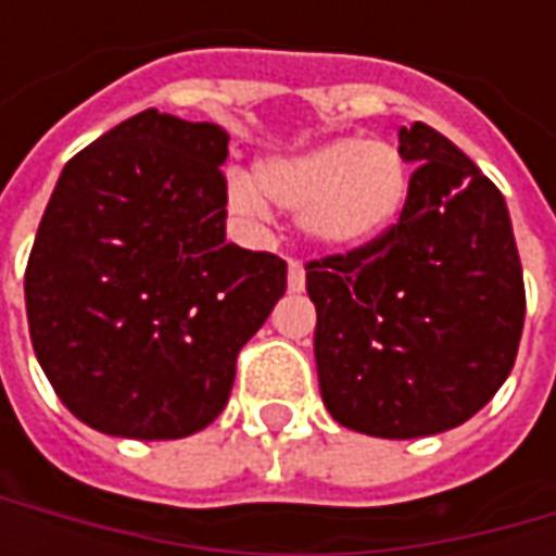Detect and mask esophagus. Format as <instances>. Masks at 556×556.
<instances>
[{
  "label": "esophagus",
  "mask_w": 556,
  "mask_h": 556,
  "mask_svg": "<svg viewBox=\"0 0 556 556\" xmlns=\"http://www.w3.org/2000/svg\"><path fill=\"white\" fill-rule=\"evenodd\" d=\"M288 290L290 293L306 290V268H303V263H296V260L288 263Z\"/></svg>",
  "instance_id": "1"
}]
</instances>
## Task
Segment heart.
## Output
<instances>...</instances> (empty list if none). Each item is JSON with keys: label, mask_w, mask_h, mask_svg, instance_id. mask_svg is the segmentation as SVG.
<instances>
[{"label": "heart", "mask_w": 556, "mask_h": 556, "mask_svg": "<svg viewBox=\"0 0 556 556\" xmlns=\"http://www.w3.org/2000/svg\"><path fill=\"white\" fill-rule=\"evenodd\" d=\"M253 186L228 179V210L263 219L266 201L296 213L303 238L325 250H358L380 241L412 194V166L387 139L340 136L256 163Z\"/></svg>", "instance_id": "b5f03b06"}]
</instances>
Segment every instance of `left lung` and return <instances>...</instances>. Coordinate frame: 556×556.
Segmentation results:
<instances>
[{
    "instance_id": "8db88e82",
    "label": "left lung",
    "mask_w": 556,
    "mask_h": 556,
    "mask_svg": "<svg viewBox=\"0 0 556 556\" xmlns=\"http://www.w3.org/2000/svg\"><path fill=\"white\" fill-rule=\"evenodd\" d=\"M415 166L399 223L306 266L315 365L337 424L380 439L445 433L514 368L523 268L502 191L427 123L399 129Z\"/></svg>"
}]
</instances>
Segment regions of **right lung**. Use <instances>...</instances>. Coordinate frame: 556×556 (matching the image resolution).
<instances>
[{
    "label": "right lung",
    "mask_w": 556,
    "mask_h": 556,
    "mask_svg": "<svg viewBox=\"0 0 556 556\" xmlns=\"http://www.w3.org/2000/svg\"><path fill=\"white\" fill-rule=\"evenodd\" d=\"M228 132L141 111L58 176L24 296L33 353L86 427L182 439L223 415L288 263L225 241Z\"/></svg>",
    "instance_id": "obj_1"
}]
</instances>
